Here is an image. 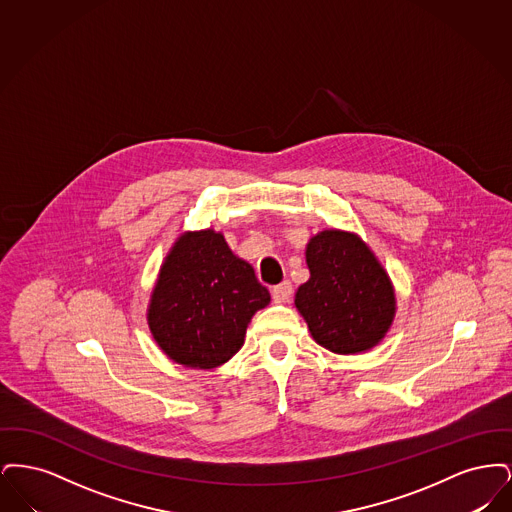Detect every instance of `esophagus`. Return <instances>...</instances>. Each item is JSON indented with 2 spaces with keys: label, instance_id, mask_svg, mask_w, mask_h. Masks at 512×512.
Listing matches in <instances>:
<instances>
[{
  "label": "esophagus",
  "instance_id": "1",
  "mask_svg": "<svg viewBox=\"0 0 512 512\" xmlns=\"http://www.w3.org/2000/svg\"><path fill=\"white\" fill-rule=\"evenodd\" d=\"M270 293H272V301H274V303H288L293 297L292 284H290L288 280H284L282 284L274 286Z\"/></svg>",
  "mask_w": 512,
  "mask_h": 512
}]
</instances>
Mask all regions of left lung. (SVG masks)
<instances>
[{
  "mask_svg": "<svg viewBox=\"0 0 512 512\" xmlns=\"http://www.w3.org/2000/svg\"><path fill=\"white\" fill-rule=\"evenodd\" d=\"M307 265L311 278L295 293V307L317 343L349 355L386 336L395 295L386 270L359 236L320 232L307 245Z\"/></svg>",
  "mask_w": 512,
  "mask_h": 512,
  "instance_id": "left-lung-1",
  "label": "left lung"
}]
</instances>
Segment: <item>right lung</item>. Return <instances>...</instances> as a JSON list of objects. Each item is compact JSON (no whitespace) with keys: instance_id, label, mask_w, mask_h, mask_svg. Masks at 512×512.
<instances>
[{"instance_id":"right-lung-1","label":"right lung","mask_w":512,"mask_h":512,"mask_svg":"<svg viewBox=\"0 0 512 512\" xmlns=\"http://www.w3.org/2000/svg\"><path fill=\"white\" fill-rule=\"evenodd\" d=\"M268 301L253 267L230 251L222 234L188 232L161 267L147 322L174 363L215 368L240 351L249 320Z\"/></svg>"}]
</instances>
